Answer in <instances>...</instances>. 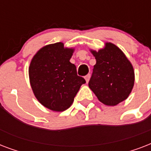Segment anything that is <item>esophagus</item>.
I'll list each match as a JSON object with an SVG mask.
<instances>
[{
  "label": "esophagus",
  "instance_id": "esophagus-1",
  "mask_svg": "<svg viewBox=\"0 0 151 151\" xmlns=\"http://www.w3.org/2000/svg\"><path fill=\"white\" fill-rule=\"evenodd\" d=\"M85 81H86V82H87V83L88 82V81H89V79H90V74H89V73L85 76Z\"/></svg>",
  "mask_w": 151,
  "mask_h": 151
}]
</instances>
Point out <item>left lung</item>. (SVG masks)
Listing matches in <instances>:
<instances>
[{
	"label": "left lung",
	"instance_id": "1",
	"mask_svg": "<svg viewBox=\"0 0 151 151\" xmlns=\"http://www.w3.org/2000/svg\"><path fill=\"white\" fill-rule=\"evenodd\" d=\"M88 86L101 103L116 106L126 99L133 88L135 74L131 63L114 44L106 43L99 52Z\"/></svg>",
	"mask_w": 151,
	"mask_h": 151
}]
</instances>
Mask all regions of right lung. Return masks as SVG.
<instances>
[{"mask_svg":"<svg viewBox=\"0 0 151 151\" xmlns=\"http://www.w3.org/2000/svg\"><path fill=\"white\" fill-rule=\"evenodd\" d=\"M73 52V48H64L62 42L48 45L37 52L29 65V81L35 96L54 111L68 109L86 82L70 62Z\"/></svg>","mask_w":151,"mask_h":151,"instance_id":"right-lung-1","label":"right lung"}]
</instances>
